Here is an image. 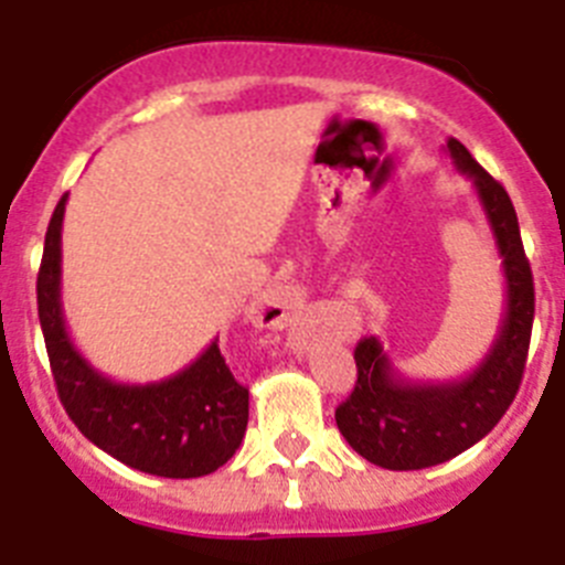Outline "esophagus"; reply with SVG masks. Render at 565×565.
Listing matches in <instances>:
<instances>
[{"mask_svg":"<svg viewBox=\"0 0 565 565\" xmlns=\"http://www.w3.org/2000/svg\"><path fill=\"white\" fill-rule=\"evenodd\" d=\"M291 317V302H288L282 294H271L266 297V302L254 311V319H257L259 326H271V328H282Z\"/></svg>","mask_w":565,"mask_h":565,"instance_id":"obj_1","label":"esophagus"}]
</instances>
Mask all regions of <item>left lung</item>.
<instances>
[{"mask_svg": "<svg viewBox=\"0 0 565 565\" xmlns=\"http://www.w3.org/2000/svg\"><path fill=\"white\" fill-rule=\"evenodd\" d=\"M447 152L476 186L492 228L507 279V308L481 364L452 382H411L393 367L376 337L356 344V384L337 407V427L359 456L384 469H424L461 456L501 422L526 367L535 282L523 254L515 206L507 189L461 141L450 138Z\"/></svg>", "mask_w": 565, "mask_h": 565, "instance_id": "obj_1", "label": "left lung"}]
</instances>
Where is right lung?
Wrapping results in <instances>:
<instances>
[{
  "instance_id": "obj_1",
  "label": "right lung",
  "mask_w": 565,
  "mask_h": 565,
  "mask_svg": "<svg viewBox=\"0 0 565 565\" xmlns=\"http://www.w3.org/2000/svg\"><path fill=\"white\" fill-rule=\"evenodd\" d=\"M64 203L67 194L50 217L36 279L39 322L64 411L98 450L127 467L161 478L209 476L246 436L248 391L228 371L217 339L189 367L147 384L113 382L78 353L62 311Z\"/></svg>"
}]
</instances>
